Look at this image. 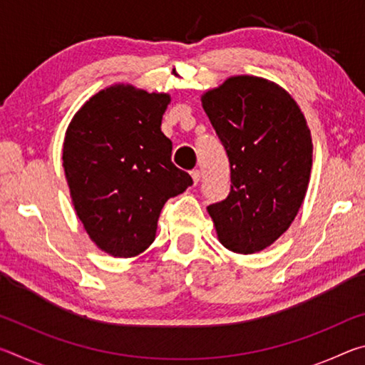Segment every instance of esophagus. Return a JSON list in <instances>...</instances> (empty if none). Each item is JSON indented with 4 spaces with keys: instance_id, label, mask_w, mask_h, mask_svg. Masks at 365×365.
<instances>
[{
    "instance_id": "esophagus-1",
    "label": "esophagus",
    "mask_w": 365,
    "mask_h": 365,
    "mask_svg": "<svg viewBox=\"0 0 365 365\" xmlns=\"http://www.w3.org/2000/svg\"><path fill=\"white\" fill-rule=\"evenodd\" d=\"M190 174H191V178H193V182H195V185H196L197 182H200V178H201V174H200V170H197V169H193V170H191V172H190Z\"/></svg>"
}]
</instances>
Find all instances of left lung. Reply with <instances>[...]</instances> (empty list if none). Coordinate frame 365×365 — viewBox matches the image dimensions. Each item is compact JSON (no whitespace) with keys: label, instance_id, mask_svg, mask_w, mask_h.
<instances>
[{"label":"left lung","instance_id":"left-lung-1","mask_svg":"<svg viewBox=\"0 0 365 365\" xmlns=\"http://www.w3.org/2000/svg\"><path fill=\"white\" fill-rule=\"evenodd\" d=\"M230 163V193L207 206L219 242L238 255L270 246L304 201L312 138L296 101L274 82L237 76L201 96Z\"/></svg>","mask_w":365,"mask_h":365}]
</instances>
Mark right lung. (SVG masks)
<instances>
[{"label":"right lung","mask_w":365,"mask_h":365,"mask_svg":"<svg viewBox=\"0 0 365 365\" xmlns=\"http://www.w3.org/2000/svg\"><path fill=\"white\" fill-rule=\"evenodd\" d=\"M168 93L113 85L91 96L67 127L63 165L72 205L98 248L133 257L154 242L160 209L193 180L170 160L160 132Z\"/></svg>","instance_id":"right-lung-1"}]
</instances>
